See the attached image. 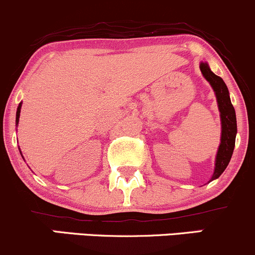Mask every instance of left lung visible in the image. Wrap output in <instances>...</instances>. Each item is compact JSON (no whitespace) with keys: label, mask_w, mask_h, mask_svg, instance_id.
<instances>
[{"label":"left lung","mask_w":255,"mask_h":255,"mask_svg":"<svg viewBox=\"0 0 255 255\" xmlns=\"http://www.w3.org/2000/svg\"><path fill=\"white\" fill-rule=\"evenodd\" d=\"M200 69L203 77L208 81L209 85L213 88L220 113V122H222V135H220V144L218 147L217 156H215L214 172L212 174V178L209 179V181H213L223 174L230 162L232 152H234L237 134L236 113L231 104L229 89L223 78L217 76L212 71L207 61H201Z\"/></svg>","instance_id":"left-lung-1"}]
</instances>
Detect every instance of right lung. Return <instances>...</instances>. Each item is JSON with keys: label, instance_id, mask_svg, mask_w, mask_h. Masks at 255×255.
Segmentation results:
<instances>
[{"label": "right lung", "instance_id": "obj_1", "mask_svg": "<svg viewBox=\"0 0 255 255\" xmlns=\"http://www.w3.org/2000/svg\"><path fill=\"white\" fill-rule=\"evenodd\" d=\"M21 104H23V103H20V104H19V106H18V109H16V116H15V123H16V126H18V123H19V117H20ZM19 151H20V147H19ZM20 153H21V151H20ZM21 157H23V155H21ZM23 158H24V157H23Z\"/></svg>", "mask_w": 255, "mask_h": 255}]
</instances>
